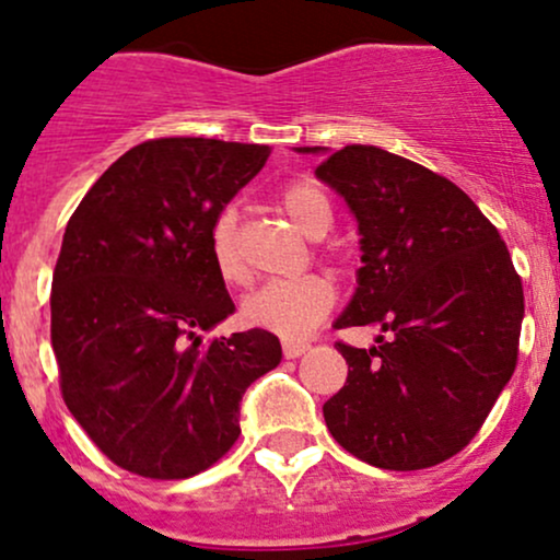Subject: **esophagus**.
I'll return each instance as SVG.
<instances>
[{"label": "esophagus", "mask_w": 560, "mask_h": 560, "mask_svg": "<svg viewBox=\"0 0 560 560\" xmlns=\"http://www.w3.org/2000/svg\"><path fill=\"white\" fill-rule=\"evenodd\" d=\"M308 348H311L308 342L290 340V342H284V355H287V359H300V355H303Z\"/></svg>", "instance_id": "34e87169"}]
</instances>
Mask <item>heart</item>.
Here are the masks:
<instances>
[{
  "label": "heart",
  "mask_w": 560,
  "mask_h": 560,
  "mask_svg": "<svg viewBox=\"0 0 560 560\" xmlns=\"http://www.w3.org/2000/svg\"><path fill=\"white\" fill-rule=\"evenodd\" d=\"M279 205L287 218L308 236H324L331 225L329 196L318 183L294 180L281 188ZM210 255L214 270L225 281L244 279L242 252H238L236 214L231 210L214 220L210 233ZM335 305V287L324 276L308 273L298 279H273L257 287L242 303V316L249 327L279 335L284 340H303L327 318Z\"/></svg>",
  "instance_id": "b5f03b06"
}]
</instances>
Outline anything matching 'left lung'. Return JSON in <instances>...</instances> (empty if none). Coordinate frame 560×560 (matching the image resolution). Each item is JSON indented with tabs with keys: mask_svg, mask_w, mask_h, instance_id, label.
<instances>
[{
	"mask_svg": "<svg viewBox=\"0 0 560 560\" xmlns=\"http://www.w3.org/2000/svg\"><path fill=\"white\" fill-rule=\"evenodd\" d=\"M316 175L348 201L364 252L335 327L385 331L370 350L337 342L348 380L324 420L342 450L374 468H433L470 444L513 377L521 276L476 201L422 164L346 145Z\"/></svg>",
	"mask_w": 560,
	"mask_h": 560,
	"instance_id": "left-lung-1",
	"label": "left lung"
}]
</instances>
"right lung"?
<instances>
[{"mask_svg": "<svg viewBox=\"0 0 560 560\" xmlns=\"http://www.w3.org/2000/svg\"><path fill=\"white\" fill-rule=\"evenodd\" d=\"M268 145L145 140L116 159L71 214L52 273L60 393L114 465L156 481L207 470L236 444L238 401L279 366V337L236 331L210 233Z\"/></svg>", "mask_w": 560, "mask_h": 560, "instance_id": "obj_1", "label": "right lung"}]
</instances>
